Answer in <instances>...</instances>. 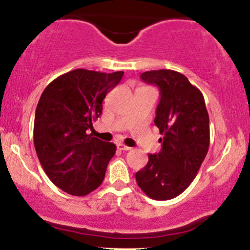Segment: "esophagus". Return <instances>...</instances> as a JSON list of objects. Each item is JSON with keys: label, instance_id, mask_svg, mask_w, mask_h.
<instances>
[{"label": "esophagus", "instance_id": "esophagus-1", "mask_svg": "<svg viewBox=\"0 0 250 250\" xmlns=\"http://www.w3.org/2000/svg\"><path fill=\"white\" fill-rule=\"evenodd\" d=\"M116 147H117V149H119V150H123V151H127V150H130V147H128V146H125V145H123V143H117L116 145Z\"/></svg>", "mask_w": 250, "mask_h": 250}]
</instances>
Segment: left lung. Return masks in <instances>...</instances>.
Returning <instances> with one entry per match:
<instances>
[{
  "label": "left lung",
  "instance_id": "1",
  "mask_svg": "<svg viewBox=\"0 0 250 250\" xmlns=\"http://www.w3.org/2000/svg\"><path fill=\"white\" fill-rule=\"evenodd\" d=\"M141 80L160 89L154 123L163 137L161 150L148 154V163L135 177L150 199L170 200L189 187L208 153V111L202 93L183 74L150 70Z\"/></svg>",
  "mask_w": 250,
  "mask_h": 250
}]
</instances>
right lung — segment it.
<instances>
[{"label":"right lung","mask_w":250,"mask_h":250,"mask_svg":"<svg viewBox=\"0 0 250 250\" xmlns=\"http://www.w3.org/2000/svg\"><path fill=\"white\" fill-rule=\"evenodd\" d=\"M122 76L123 71L71 70L50 82L40 97L34 121L36 154L51 182L65 193L84 196L103 182L116 146L87 130Z\"/></svg>","instance_id":"right-lung-1"}]
</instances>
